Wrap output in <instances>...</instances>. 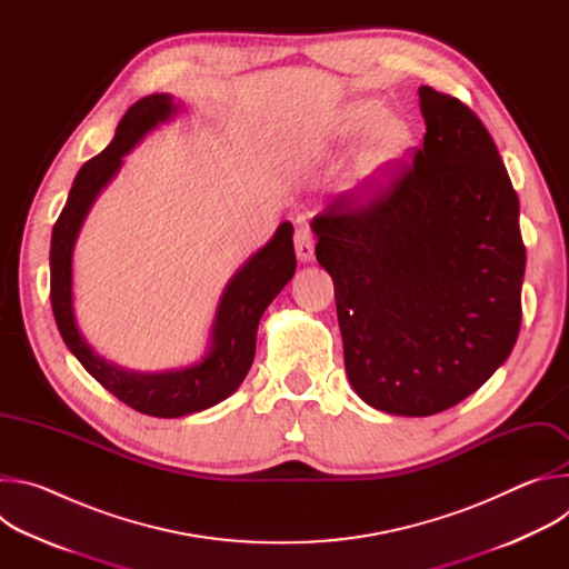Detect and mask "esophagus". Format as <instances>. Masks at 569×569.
<instances>
[{"label":"esophagus","instance_id":"1","mask_svg":"<svg viewBox=\"0 0 569 569\" xmlns=\"http://www.w3.org/2000/svg\"><path fill=\"white\" fill-rule=\"evenodd\" d=\"M295 252H297V259L303 263H310L315 257V236L303 224L295 229Z\"/></svg>","mask_w":569,"mask_h":569}]
</instances>
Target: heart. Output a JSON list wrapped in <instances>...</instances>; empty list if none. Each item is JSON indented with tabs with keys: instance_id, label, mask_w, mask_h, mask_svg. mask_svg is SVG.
<instances>
[{
	"instance_id": "heart-1",
	"label": "heart",
	"mask_w": 569,
	"mask_h": 569,
	"mask_svg": "<svg viewBox=\"0 0 569 569\" xmlns=\"http://www.w3.org/2000/svg\"><path fill=\"white\" fill-rule=\"evenodd\" d=\"M338 137L347 146L367 139L360 152V169L362 178L373 182L391 173L415 146L410 121L400 114H389L376 99L351 103L338 123Z\"/></svg>"
}]
</instances>
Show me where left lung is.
Segmentation results:
<instances>
[{
    "label": "left lung",
    "instance_id": "obj_1",
    "mask_svg": "<svg viewBox=\"0 0 569 569\" xmlns=\"http://www.w3.org/2000/svg\"><path fill=\"white\" fill-rule=\"evenodd\" d=\"M419 99L426 137L412 164L312 218L351 387L398 417L452 408L509 358L527 261L493 137L459 99L428 86Z\"/></svg>",
    "mask_w": 569,
    "mask_h": 569
}]
</instances>
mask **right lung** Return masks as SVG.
Wrapping results in <instances>:
<instances>
[{"label": "right lung", "instance_id": "right-lung-1", "mask_svg": "<svg viewBox=\"0 0 569 569\" xmlns=\"http://www.w3.org/2000/svg\"><path fill=\"white\" fill-rule=\"evenodd\" d=\"M176 112L169 94H150L123 114L112 143L92 157L78 171L69 198L51 233V308L58 331L78 358L112 396L128 408L159 419H176L211 408L238 389L248 376L254 351L257 329L263 310L292 279L297 259L292 246V224L281 222L272 240L261 248L227 283L216 321L211 349L202 362L182 371L132 373L99 358L76 329L71 306V252L94 198L121 167V157L159 121Z\"/></svg>", "mask_w": 569, "mask_h": 569}]
</instances>
